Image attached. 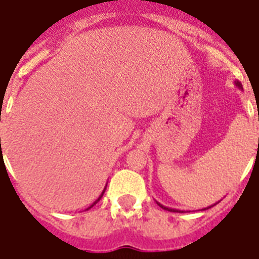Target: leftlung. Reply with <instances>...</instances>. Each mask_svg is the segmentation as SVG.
<instances>
[{
    "instance_id": "obj_1",
    "label": "left lung",
    "mask_w": 259,
    "mask_h": 259,
    "mask_svg": "<svg viewBox=\"0 0 259 259\" xmlns=\"http://www.w3.org/2000/svg\"><path fill=\"white\" fill-rule=\"evenodd\" d=\"M235 86L238 87V89H241V90H243L242 89V84H241V82H235ZM157 204L160 205V207H161L162 209H166V211H170V212H184V211H181V209H176V208H169V207H165V205H162V204H160V203H158L157 201ZM211 207H212V205H209V207H207V208H211ZM207 208H203V209H207Z\"/></svg>"
}]
</instances>
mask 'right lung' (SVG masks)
Here are the masks:
<instances>
[{"mask_svg":"<svg viewBox=\"0 0 259 259\" xmlns=\"http://www.w3.org/2000/svg\"><path fill=\"white\" fill-rule=\"evenodd\" d=\"M106 187H107V185H106ZM106 187H105V189H103V191H102V193H101V196H99V197H98V199H97V200H95V201H94V203H93V204H91V205H90V207H89V208H87V209H90V208H91V207H94V205H95V204H97V203H98V201H99V200H101V199H102V196H103V193H105V191H106Z\"/></svg>","mask_w":259,"mask_h":259,"instance_id":"obj_1","label":"right lung"}]
</instances>
